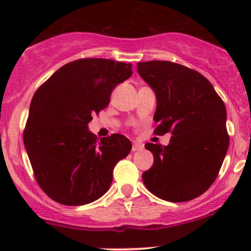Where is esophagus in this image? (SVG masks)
Wrapping results in <instances>:
<instances>
[{
  "mask_svg": "<svg viewBox=\"0 0 251 251\" xmlns=\"http://www.w3.org/2000/svg\"><path fill=\"white\" fill-rule=\"evenodd\" d=\"M143 149V144H140V143H137L134 142L133 145H132V151H139Z\"/></svg>",
  "mask_w": 251,
  "mask_h": 251,
  "instance_id": "1",
  "label": "esophagus"
}]
</instances>
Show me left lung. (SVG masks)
<instances>
[{"mask_svg":"<svg viewBox=\"0 0 251 251\" xmlns=\"http://www.w3.org/2000/svg\"><path fill=\"white\" fill-rule=\"evenodd\" d=\"M156 93L157 136L169 144L147 143L153 164L143 182L153 195L172 202L195 199L214 182L228 149L226 108L213 85L198 71L167 60L137 63Z\"/></svg>","mask_w":251,"mask_h":251,"instance_id":"obj_1","label":"left lung"}]
</instances>
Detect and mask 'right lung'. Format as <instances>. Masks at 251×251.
I'll return each mask as SVG.
<instances>
[{"instance_id": "add662e5", "label": "right lung", "mask_w": 251, "mask_h": 251, "mask_svg": "<svg viewBox=\"0 0 251 251\" xmlns=\"http://www.w3.org/2000/svg\"><path fill=\"white\" fill-rule=\"evenodd\" d=\"M131 75V64L82 58L63 65L34 93L24 144L35 180L52 200L81 206L108 191L115 164L132 144L119 133L99 140L88 124Z\"/></svg>"}]
</instances>
